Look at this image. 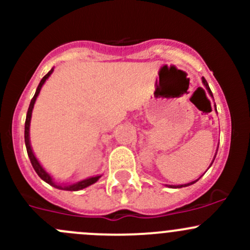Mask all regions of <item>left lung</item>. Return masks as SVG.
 <instances>
[{"mask_svg": "<svg viewBox=\"0 0 250 250\" xmlns=\"http://www.w3.org/2000/svg\"><path fill=\"white\" fill-rule=\"evenodd\" d=\"M202 83H203V85L204 87H206V89L208 90V93H209V95H210L211 98H213V93H211V90H210V88H209V85H208V83H207V81H206V78L204 77H202ZM215 110H216V107H215ZM216 151H218V148H216ZM215 156H216V153H215ZM215 156H214V158H213V161H211V163H210V166L213 165V162H214V160H215ZM210 166H209V167H210ZM201 179V176L200 178L197 179V180H195V181H191V183H188V184H183V185H166V186H168V188H185V186H190V185H192V184H195L196 181H198Z\"/></svg>", "mask_w": 250, "mask_h": 250, "instance_id": "1", "label": "left lung"}]
</instances>
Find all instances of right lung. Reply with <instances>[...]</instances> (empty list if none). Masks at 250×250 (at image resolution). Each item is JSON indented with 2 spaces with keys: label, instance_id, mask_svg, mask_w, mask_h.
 I'll return each mask as SVG.
<instances>
[{
  "label": "right lung",
  "instance_id": "1",
  "mask_svg": "<svg viewBox=\"0 0 250 250\" xmlns=\"http://www.w3.org/2000/svg\"><path fill=\"white\" fill-rule=\"evenodd\" d=\"M53 71H54V67H53V69L48 72L46 76L42 78L41 82H40V84H39V87H37L34 98H32L31 102H30L29 110H27V113H26V121H25V145H26V150H27V155H29V158H30V162H31L32 167H34L35 172L37 173V175H39L42 180L46 181L47 184H49V185L53 186V188H59V190L78 191V190H82V188H88V186L93 185V184H95L100 178H102V175L90 176V178L83 179V180H80V181H77V183H74V184H69V185H67V184H65V185L64 184H57L54 180H53L52 175H50L49 173H47L46 169H44V168L41 166V163L39 162V160H37L36 156H35L34 151H32L31 144H30V123H31V116H32V110H34V105H35V103H36V99H37V97H39L40 92H41L42 85L44 84V82L48 80V77L53 74Z\"/></svg>",
  "mask_w": 250,
  "mask_h": 250
}]
</instances>
